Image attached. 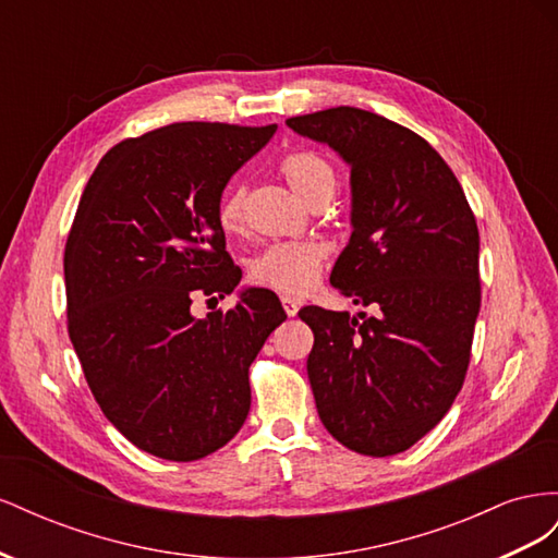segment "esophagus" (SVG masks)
Returning a JSON list of instances; mask_svg holds the SVG:
<instances>
[{
    "label": "esophagus",
    "instance_id": "obj_1",
    "mask_svg": "<svg viewBox=\"0 0 558 558\" xmlns=\"http://www.w3.org/2000/svg\"><path fill=\"white\" fill-rule=\"evenodd\" d=\"M281 305H283V312L289 314V316H295L298 310H300V302L295 298H291V295H281Z\"/></svg>",
    "mask_w": 558,
    "mask_h": 558
}]
</instances>
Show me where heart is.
I'll return each mask as SVG.
<instances>
[{"instance_id": "b5f03b06", "label": "heart", "mask_w": 558, "mask_h": 558, "mask_svg": "<svg viewBox=\"0 0 558 558\" xmlns=\"http://www.w3.org/2000/svg\"><path fill=\"white\" fill-rule=\"evenodd\" d=\"M283 179L289 181L293 193L307 202L310 207L328 205L337 191V170L335 165L316 154V150H293L279 165ZM244 205L246 189L244 185H230L218 202V226L228 234L240 232L244 228ZM328 251L318 242H281L269 244L248 260V279L286 295L307 293L320 269L326 265Z\"/></svg>"}]
</instances>
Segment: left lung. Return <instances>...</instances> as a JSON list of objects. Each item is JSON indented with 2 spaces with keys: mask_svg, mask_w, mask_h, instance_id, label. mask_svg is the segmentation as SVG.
<instances>
[{
  "mask_svg": "<svg viewBox=\"0 0 558 558\" xmlns=\"http://www.w3.org/2000/svg\"><path fill=\"white\" fill-rule=\"evenodd\" d=\"M351 167V240L330 283L377 316L300 310L307 375L337 442L410 449L459 396L480 314V232L459 179L416 132L356 107L286 121Z\"/></svg>",
  "mask_w": 558,
  "mask_h": 558,
  "instance_id": "8db88e82",
  "label": "left lung"
}]
</instances>
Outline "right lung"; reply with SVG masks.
<instances>
[{"label": "right lung", "mask_w": 558, "mask_h": 558, "mask_svg": "<svg viewBox=\"0 0 558 558\" xmlns=\"http://www.w3.org/2000/svg\"><path fill=\"white\" fill-rule=\"evenodd\" d=\"M277 125L172 123L116 144L81 195L64 246L66 328L105 416L167 461L228 445L251 408L248 367L286 312L246 289L195 318V295L240 283L218 202Z\"/></svg>", "instance_id": "obj_1"}]
</instances>
